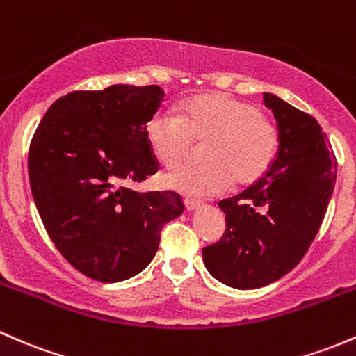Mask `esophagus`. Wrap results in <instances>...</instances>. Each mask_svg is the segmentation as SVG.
Here are the masks:
<instances>
[{"label": "esophagus", "mask_w": 356, "mask_h": 356, "mask_svg": "<svg viewBox=\"0 0 356 356\" xmlns=\"http://www.w3.org/2000/svg\"><path fill=\"white\" fill-rule=\"evenodd\" d=\"M185 207H186V211H195V209H199L200 207V202L199 200H193V199H185Z\"/></svg>", "instance_id": "34e87169"}]
</instances>
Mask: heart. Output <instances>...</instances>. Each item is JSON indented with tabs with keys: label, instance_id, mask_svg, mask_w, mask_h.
Returning a JSON list of instances; mask_svg holds the SVG:
<instances>
[{
	"label": "heart",
	"instance_id": "obj_1",
	"mask_svg": "<svg viewBox=\"0 0 356 356\" xmlns=\"http://www.w3.org/2000/svg\"><path fill=\"white\" fill-rule=\"evenodd\" d=\"M145 138L157 163L178 170L192 157L193 142L204 144L200 166L166 178L185 195L214 197L229 186H248L267 175L281 147V131L254 102L209 92L186 99L177 113L157 111L145 123Z\"/></svg>",
	"mask_w": 356,
	"mask_h": 356
}]
</instances>
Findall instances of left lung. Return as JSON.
Listing matches in <instances>:
<instances>
[{
  "label": "left lung",
  "mask_w": 356,
  "mask_h": 356,
  "mask_svg": "<svg viewBox=\"0 0 356 356\" xmlns=\"http://www.w3.org/2000/svg\"><path fill=\"white\" fill-rule=\"evenodd\" d=\"M281 131L276 161L264 178L218 202L226 232L202 248L209 273L228 286H266L307 254L324 221L336 183L334 151L309 113L264 94Z\"/></svg>",
  "instance_id": "left-lung-1"
}]
</instances>
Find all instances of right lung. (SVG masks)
<instances>
[{"mask_svg": "<svg viewBox=\"0 0 356 356\" xmlns=\"http://www.w3.org/2000/svg\"><path fill=\"white\" fill-rule=\"evenodd\" d=\"M159 86L73 90L51 104L29 147L32 197L54 247L90 280L116 283L151 264L161 229L183 212L177 192L140 193L157 173L145 123Z\"/></svg>", "mask_w": 356, "mask_h": 356, "instance_id": "right-lung-1", "label": "right lung"}]
</instances>
